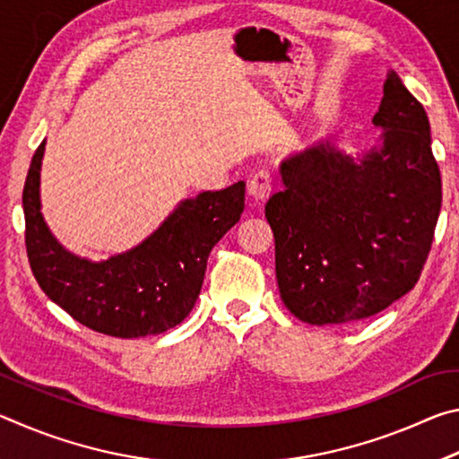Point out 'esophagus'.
Masks as SVG:
<instances>
[{
	"mask_svg": "<svg viewBox=\"0 0 459 459\" xmlns=\"http://www.w3.org/2000/svg\"><path fill=\"white\" fill-rule=\"evenodd\" d=\"M271 188H273V178H271L269 169H259V172H255L251 176V180H248V194L259 202L269 196Z\"/></svg>",
	"mask_w": 459,
	"mask_h": 459,
	"instance_id": "34e87169",
	"label": "esophagus"
}]
</instances>
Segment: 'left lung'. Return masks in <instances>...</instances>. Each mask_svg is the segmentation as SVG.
Here are the masks:
<instances>
[{
    "label": "left lung",
    "mask_w": 459,
    "mask_h": 459,
    "mask_svg": "<svg viewBox=\"0 0 459 459\" xmlns=\"http://www.w3.org/2000/svg\"><path fill=\"white\" fill-rule=\"evenodd\" d=\"M372 123L383 142L359 158L332 142L281 161L265 204L285 307L314 325L359 322L413 290L441 208L429 119L397 73Z\"/></svg>",
    "instance_id": "1"
}]
</instances>
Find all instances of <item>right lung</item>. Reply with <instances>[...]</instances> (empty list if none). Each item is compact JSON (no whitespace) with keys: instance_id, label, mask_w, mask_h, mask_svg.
<instances>
[{"instance_id":"1","label":"right lung","mask_w":459,"mask_h":459,"mask_svg":"<svg viewBox=\"0 0 459 459\" xmlns=\"http://www.w3.org/2000/svg\"><path fill=\"white\" fill-rule=\"evenodd\" d=\"M44 143L30 164L22 204L26 251L38 285L87 328L115 338H143L180 324L196 304L212 247L245 208V182L184 200L143 243L107 261L68 253L40 212Z\"/></svg>"}]
</instances>
